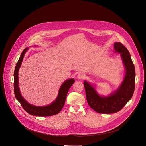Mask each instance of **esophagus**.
Segmentation results:
<instances>
[{
	"instance_id": "obj_1",
	"label": "esophagus",
	"mask_w": 146,
	"mask_h": 146,
	"mask_svg": "<svg viewBox=\"0 0 146 146\" xmlns=\"http://www.w3.org/2000/svg\"><path fill=\"white\" fill-rule=\"evenodd\" d=\"M77 77H78V78H79V79H84V78L85 77V74H84V73H79V74H78Z\"/></svg>"
}]
</instances>
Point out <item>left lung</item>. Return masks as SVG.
<instances>
[{
  "mask_svg": "<svg viewBox=\"0 0 146 146\" xmlns=\"http://www.w3.org/2000/svg\"><path fill=\"white\" fill-rule=\"evenodd\" d=\"M115 51L120 53L126 70L124 80L118 90L109 97H100L93 86L84 81L87 102L90 107L100 114H112L119 111L132 98L135 89V70L127 49L121 42L114 44Z\"/></svg>",
  "mask_w": 146,
  "mask_h": 146,
  "instance_id": "8db88e82",
  "label": "left lung"
}]
</instances>
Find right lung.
<instances>
[{"mask_svg":"<svg viewBox=\"0 0 146 146\" xmlns=\"http://www.w3.org/2000/svg\"><path fill=\"white\" fill-rule=\"evenodd\" d=\"M28 48H25L22 52L20 57L16 63L15 70H14V82H13V88H14V94L16 100L19 102L21 105L23 109L28 114L39 117H48L56 115L59 113L62 109L63 108L66 97L70 88L72 86L74 82V79H69L65 81L61 85L57 98L52 104L44 106V107H38L31 105L29 104L22 97L19 88L18 86V72L19 68L21 64L24 56L25 52L27 50Z\"/></svg>","mask_w":146,"mask_h":146,"instance_id":"obj_1","label":"right lung"}]
</instances>
